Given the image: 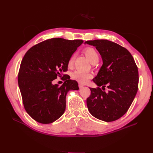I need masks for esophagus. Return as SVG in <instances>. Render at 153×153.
<instances>
[{"label": "esophagus", "mask_w": 153, "mask_h": 153, "mask_svg": "<svg viewBox=\"0 0 153 153\" xmlns=\"http://www.w3.org/2000/svg\"><path fill=\"white\" fill-rule=\"evenodd\" d=\"M78 87H79L80 89H81V88H82L83 87H84V85H82V84H78Z\"/></svg>", "instance_id": "obj_1"}]
</instances>
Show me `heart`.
<instances>
[{
    "instance_id": "obj_1",
    "label": "heart",
    "mask_w": 153,
    "mask_h": 153,
    "mask_svg": "<svg viewBox=\"0 0 153 153\" xmlns=\"http://www.w3.org/2000/svg\"><path fill=\"white\" fill-rule=\"evenodd\" d=\"M83 52L87 58L89 60V61L92 64H96L98 62L100 59V55L97 50L92 47H87L84 49ZM75 55L73 54L71 56L69 57L68 61V67L71 68L73 67L74 61H75ZM93 77V75L91 73H85L80 71H74L72 75L71 78L74 80H76L80 84H85L90 79Z\"/></svg>"
}]
</instances>
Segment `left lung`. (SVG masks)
Returning a JSON list of instances; mask_svg holds the SVG:
<instances>
[{"instance_id": "8db88e82", "label": "left lung", "mask_w": 153, "mask_h": 153, "mask_svg": "<svg viewBox=\"0 0 153 153\" xmlns=\"http://www.w3.org/2000/svg\"><path fill=\"white\" fill-rule=\"evenodd\" d=\"M98 50L103 65L93 81L98 87L90 88L87 99L89 112L96 118L112 122L121 117L128 110L138 88V71L129 51L106 39L86 41ZM109 89L102 91L100 86Z\"/></svg>"}]
</instances>
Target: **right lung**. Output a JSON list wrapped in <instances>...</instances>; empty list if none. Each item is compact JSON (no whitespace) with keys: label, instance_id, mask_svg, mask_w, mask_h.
Instances as JSON below:
<instances>
[{"label":"right lung","instance_id":"1","mask_svg":"<svg viewBox=\"0 0 153 153\" xmlns=\"http://www.w3.org/2000/svg\"><path fill=\"white\" fill-rule=\"evenodd\" d=\"M82 43L80 39L52 38L35 45L25 54L18 82L25 110L36 121H56L65 111L67 92L79 89L77 82L63 73L68 70V59ZM58 76L65 81L60 87L51 83Z\"/></svg>","mask_w":153,"mask_h":153}]
</instances>
